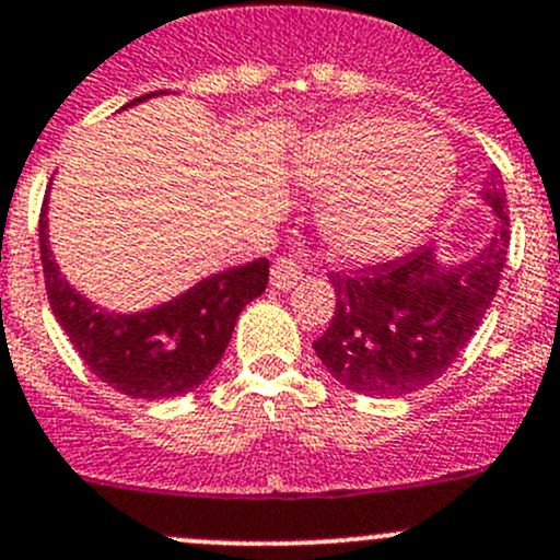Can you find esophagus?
<instances>
[{"label": "esophagus", "instance_id": "esophagus-1", "mask_svg": "<svg viewBox=\"0 0 560 560\" xmlns=\"http://www.w3.org/2000/svg\"><path fill=\"white\" fill-rule=\"evenodd\" d=\"M300 276H303V268L292 255H279L270 265V284L276 290H292L298 284Z\"/></svg>", "mask_w": 560, "mask_h": 560}]
</instances>
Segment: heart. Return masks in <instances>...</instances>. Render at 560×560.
<instances>
[{
	"mask_svg": "<svg viewBox=\"0 0 560 560\" xmlns=\"http://www.w3.org/2000/svg\"><path fill=\"white\" fill-rule=\"evenodd\" d=\"M456 174L451 147L392 115H354L308 144L303 176L327 192L322 228L351 260H381L438 214Z\"/></svg>",
	"mask_w": 560,
	"mask_h": 560,
	"instance_id": "1",
	"label": "heart"
}]
</instances>
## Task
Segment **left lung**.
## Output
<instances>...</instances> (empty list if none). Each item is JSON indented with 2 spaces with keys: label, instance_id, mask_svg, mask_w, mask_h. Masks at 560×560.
<instances>
[{
  "label": "left lung",
  "instance_id": "left-lung-1",
  "mask_svg": "<svg viewBox=\"0 0 560 560\" xmlns=\"http://www.w3.org/2000/svg\"><path fill=\"white\" fill-rule=\"evenodd\" d=\"M502 225L475 260L445 268L432 246L354 273L332 270L335 314L314 349L346 388L402 397L438 381L480 327L510 249L508 192L491 168L482 190Z\"/></svg>",
  "mask_w": 560,
  "mask_h": 560
}]
</instances>
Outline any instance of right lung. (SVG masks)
Returning <instances> with one entry per match:
<instances>
[{
  "label": "right lung",
  "mask_w": 560,
  "mask_h": 560,
  "mask_svg": "<svg viewBox=\"0 0 560 560\" xmlns=\"http://www.w3.org/2000/svg\"><path fill=\"white\" fill-rule=\"evenodd\" d=\"M144 93L133 98L158 96ZM45 290L58 325L82 362L115 392L133 399H168L192 392L220 364L246 303L268 287V260L222 270L172 303L144 314L115 316L80 298L58 273L47 246V196L39 211Z\"/></svg>",
  "instance_id": "add662e5"
}]
</instances>
